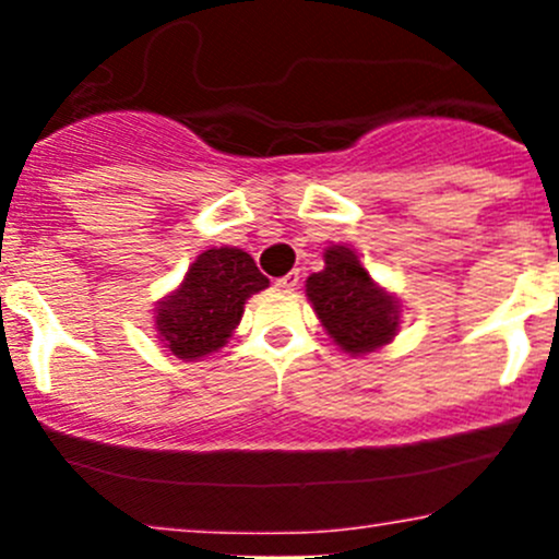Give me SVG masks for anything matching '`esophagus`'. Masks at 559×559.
<instances>
[{
    "label": "esophagus",
    "mask_w": 559,
    "mask_h": 559,
    "mask_svg": "<svg viewBox=\"0 0 559 559\" xmlns=\"http://www.w3.org/2000/svg\"><path fill=\"white\" fill-rule=\"evenodd\" d=\"M275 286H278V289H286V292L297 289V286H300V273H297V270H292V273L281 275V278L275 281Z\"/></svg>",
    "instance_id": "esophagus-1"
}]
</instances>
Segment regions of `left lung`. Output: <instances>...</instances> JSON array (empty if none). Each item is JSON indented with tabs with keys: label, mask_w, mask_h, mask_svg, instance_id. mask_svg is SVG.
I'll return each mask as SVG.
<instances>
[{
	"label": "left lung",
	"mask_w": 559,
	"mask_h": 559,
	"mask_svg": "<svg viewBox=\"0 0 559 559\" xmlns=\"http://www.w3.org/2000/svg\"><path fill=\"white\" fill-rule=\"evenodd\" d=\"M308 300L332 341L352 357L386 346L400 324V302L381 289L346 246L324 251V270L306 284Z\"/></svg>",
	"instance_id": "1"
}]
</instances>
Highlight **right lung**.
Segmentation results:
<instances>
[{
    "mask_svg": "<svg viewBox=\"0 0 559 559\" xmlns=\"http://www.w3.org/2000/svg\"><path fill=\"white\" fill-rule=\"evenodd\" d=\"M270 281L243 248H207L191 262L183 284L156 306V332L178 359H200L218 352L240 324L251 295Z\"/></svg>",
    "mask_w": 559,
    "mask_h": 559,
    "instance_id": "add662e5",
    "label": "right lung"
}]
</instances>
